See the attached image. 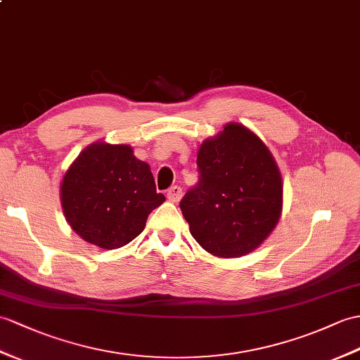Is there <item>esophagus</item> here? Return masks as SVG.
Listing matches in <instances>:
<instances>
[{
  "instance_id": "1",
  "label": "esophagus",
  "mask_w": 360,
  "mask_h": 360,
  "mask_svg": "<svg viewBox=\"0 0 360 360\" xmlns=\"http://www.w3.org/2000/svg\"><path fill=\"white\" fill-rule=\"evenodd\" d=\"M182 198V188L178 186H173L167 191V199L170 200V202H178V200Z\"/></svg>"
}]
</instances>
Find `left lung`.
I'll list each match as a JSON object with an SVG mask.
<instances>
[{
  "instance_id": "left-lung-1",
  "label": "left lung",
  "mask_w": 360,
  "mask_h": 360,
  "mask_svg": "<svg viewBox=\"0 0 360 360\" xmlns=\"http://www.w3.org/2000/svg\"><path fill=\"white\" fill-rule=\"evenodd\" d=\"M199 182L181 200L191 236L216 257L252 253L282 213L283 186L271 152L245 125L229 122L198 150Z\"/></svg>"
}]
</instances>
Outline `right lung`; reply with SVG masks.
<instances>
[{
    "mask_svg": "<svg viewBox=\"0 0 360 360\" xmlns=\"http://www.w3.org/2000/svg\"><path fill=\"white\" fill-rule=\"evenodd\" d=\"M60 198L72 230L104 250L141 235L148 214L165 200L156 193L150 165L130 146L103 141L86 147L67 169Z\"/></svg>",
    "mask_w": 360,
    "mask_h": 360,
    "instance_id": "right-lung-1",
    "label": "right lung"
}]
</instances>
